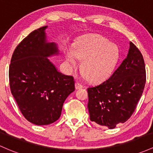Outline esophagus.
Masks as SVG:
<instances>
[{
	"label": "esophagus",
	"mask_w": 153,
	"mask_h": 153,
	"mask_svg": "<svg viewBox=\"0 0 153 153\" xmlns=\"http://www.w3.org/2000/svg\"><path fill=\"white\" fill-rule=\"evenodd\" d=\"M83 87V86L80 84V83H78V82H76V83H75V88H76V89H80V88H82Z\"/></svg>",
	"instance_id": "obj_1"
}]
</instances>
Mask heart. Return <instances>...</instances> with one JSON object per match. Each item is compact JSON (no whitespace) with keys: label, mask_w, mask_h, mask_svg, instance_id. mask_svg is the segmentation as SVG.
<instances>
[{"label":"heart","mask_w":153,"mask_h":153,"mask_svg":"<svg viewBox=\"0 0 153 153\" xmlns=\"http://www.w3.org/2000/svg\"><path fill=\"white\" fill-rule=\"evenodd\" d=\"M118 48L100 35H89L74 43L73 50H67L65 59L70 70L82 60L83 78L91 81L100 82L111 75L118 62Z\"/></svg>","instance_id":"obj_1"}]
</instances>
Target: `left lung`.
I'll return each mask as SVG.
<instances>
[{
  "label": "left lung",
  "instance_id": "8db88e82",
  "mask_svg": "<svg viewBox=\"0 0 153 153\" xmlns=\"http://www.w3.org/2000/svg\"><path fill=\"white\" fill-rule=\"evenodd\" d=\"M129 45L126 58L110 78L88 88L90 120L110 129L131 116L145 88L143 56L133 43Z\"/></svg>",
  "mask_w": 153,
  "mask_h": 153
}]
</instances>
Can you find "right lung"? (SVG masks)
<instances>
[{
  "instance_id": "add662e5",
  "label": "right lung",
  "mask_w": 153,
  "mask_h": 153,
  "mask_svg": "<svg viewBox=\"0 0 153 153\" xmlns=\"http://www.w3.org/2000/svg\"><path fill=\"white\" fill-rule=\"evenodd\" d=\"M47 27L33 31L16 46L9 66L11 94L25 118L38 126L57 120L75 91L73 77L59 72L48 59L59 51L56 43L47 41Z\"/></svg>"
}]
</instances>
